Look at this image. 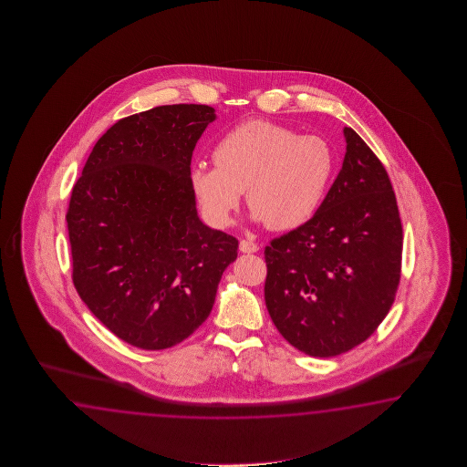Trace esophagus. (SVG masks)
<instances>
[{"label":"esophagus","mask_w":467,"mask_h":467,"mask_svg":"<svg viewBox=\"0 0 467 467\" xmlns=\"http://www.w3.org/2000/svg\"><path fill=\"white\" fill-rule=\"evenodd\" d=\"M240 252H244V254H255L258 252V245L255 242H248V240H240Z\"/></svg>","instance_id":"esophagus-1"}]
</instances>
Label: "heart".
Segmentation results:
<instances>
[{"label": "heart", "instance_id": "obj_1", "mask_svg": "<svg viewBox=\"0 0 467 467\" xmlns=\"http://www.w3.org/2000/svg\"><path fill=\"white\" fill-rule=\"evenodd\" d=\"M215 167L193 165L190 187L205 217L229 227L244 190L252 219L294 230L314 219L334 173V153L317 135L298 137L267 119H248L213 147Z\"/></svg>", "mask_w": 467, "mask_h": 467}]
</instances>
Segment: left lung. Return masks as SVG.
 Segmentation results:
<instances>
[{"instance_id": "8db88e82", "label": "left lung", "mask_w": 467, "mask_h": 467, "mask_svg": "<svg viewBox=\"0 0 467 467\" xmlns=\"http://www.w3.org/2000/svg\"><path fill=\"white\" fill-rule=\"evenodd\" d=\"M346 157L314 219L265 247V304L288 344L334 358L370 337L396 298L402 225L388 171L344 129Z\"/></svg>"}]
</instances>
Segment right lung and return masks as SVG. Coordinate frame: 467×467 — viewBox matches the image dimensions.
<instances>
[{"label":"right lung","mask_w":467,"mask_h":467,"mask_svg":"<svg viewBox=\"0 0 467 467\" xmlns=\"http://www.w3.org/2000/svg\"><path fill=\"white\" fill-rule=\"evenodd\" d=\"M217 119L163 105L119 119L97 141L67 212L73 284L130 346L169 348L212 312L238 240L207 227L190 187L192 153Z\"/></svg>","instance_id":"add662e5"}]
</instances>
